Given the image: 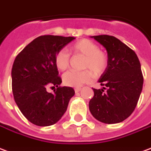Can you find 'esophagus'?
<instances>
[{"label":"esophagus","mask_w":151,"mask_h":151,"mask_svg":"<svg viewBox=\"0 0 151 151\" xmlns=\"http://www.w3.org/2000/svg\"><path fill=\"white\" fill-rule=\"evenodd\" d=\"M80 90H81V88H75V92H79Z\"/></svg>","instance_id":"esophagus-1"}]
</instances>
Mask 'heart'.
Masks as SVG:
<instances>
[{
	"instance_id": "1",
	"label": "heart",
	"mask_w": 151,
	"mask_h": 151,
	"mask_svg": "<svg viewBox=\"0 0 151 151\" xmlns=\"http://www.w3.org/2000/svg\"><path fill=\"white\" fill-rule=\"evenodd\" d=\"M72 52L84 56L83 68L87 70L81 71H68L63 76L65 85L69 87H79L89 82L93 77L99 76L104 72L108 67V55L106 53L99 49L97 44L87 38L80 39L71 46ZM70 55L66 49H60L55 56V64L59 71H64L68 68ZM89 69V70L87 69ZM93 72L92 73L91 71Z\"/></svg>"
}]
</instances>
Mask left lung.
I'll use <instances>...</instances> for the list:
<instances>
[{"instance_id":"obj_1","label":"left lung","mask_w":151,"mask_h":151,"mask_svg":"<svg viewBox=\"0 0 151 151\" xmlns=\"http://www.w3.org/2000/svg\"><path fill=\"white\" fill-rule=\"evenodd\" d=\"M91 38L106 49L109 62L98 80L107 88H92L94 96L89 101V110L99 122L119 123L134 112L142 90L140 62L136 53L118 38L104 35Z\"/></svg>"}]
</instances>
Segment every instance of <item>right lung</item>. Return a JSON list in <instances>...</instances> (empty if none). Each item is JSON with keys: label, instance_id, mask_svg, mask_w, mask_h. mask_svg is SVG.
Instances as JSON below:
<instances>
[{"label": "right lung", "instance_id": "right-lung-1", "mask_svg": "<svg viewBox=\"0 0 151 151\" xmlns=\"http://www.w3.org/2000/svg\"><path fill=\"white\" fill-rule=\"evenodd\" d=\"M74 37L43 35L32 41L18 54L12 68L14 101L28 121L38 126H49L61 119L75 95L71 87L62 83L55 56ZM56 86L54 93L46 91Z\"/></svg>", "mask_w": 151, "mask_h": 151}]
</instances>
